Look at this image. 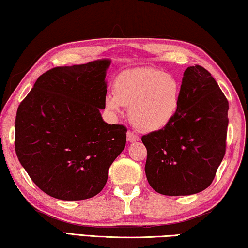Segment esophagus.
Listing matches in <instances>:
<instances>
[{"label": "esophagus", "mask_w": 248, "mask_h": 248, "mask_svg": "<svg viewBox=\"0 0 248 248\" xmlns=\"http://www.w3.org/2000/svg\"><path fill=\"white\" fill-rule=\"evenodd\" d=\"M127 140L128 142H136V140H140V136L139 135H136V134H134V133L133 132H131V131H128L127 132Z\"/></svg>", "instance_id": "34e87169"}]
</instances>
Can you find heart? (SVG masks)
<instances>
[{
	"label": "heart",
	"instance_id": "1",
	"mask_svg": "<svg viewBox=\"0 0 248 248\" xmlns=\"http://www.w3.org/2000/svg\"><path fill=\"white\" fill-rule=\"evenodd\" d=\"M181 83L174 75L156 68L123 72L114 83L106 106L120 112L129 106V121L142 132H157L174 120L181 105Z\"/></svg>",
	"mask_w": 248,
	"mask_h": 248
}]
</instances>
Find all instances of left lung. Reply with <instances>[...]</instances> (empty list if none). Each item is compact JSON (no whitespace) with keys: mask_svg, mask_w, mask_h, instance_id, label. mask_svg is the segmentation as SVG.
<instances>
[{"mask_svg":"<svg viewBox=\"0 0 248 248\" xmlns=\"http://www.w3.org/2000/svg\"><path fill=\"white\" fill-rule=\"evenodd\" d=\"M180 109L161 131L142 136L152 188L169 196L207 188L226 152L228 101L212 74L189 66L182 79Z\"/></svg>","mask_w":248,"mask_h":248,"instance_id":"1","label":"left lung"}]
</instances>
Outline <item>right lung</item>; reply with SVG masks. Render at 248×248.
Returning a JSON list of instances; mask_svg holds the SVG:
<instances>
[{"label":"right lung","mask_w":248,"mask_h":248,"mask_svg":"<svg viewBox=\"0 0 248 248\" xmlns=\"http://www.w3.org/2000/svg\"><path fill=\"white\" fill-rule=\"evenodd\" d=\"M108 60L56 66L42 74L18 105L15 152L37 187L63 201L97 195L126 143L127 128L108 124Z\"/></svg>","instance_id":"1"}]
</instances>
